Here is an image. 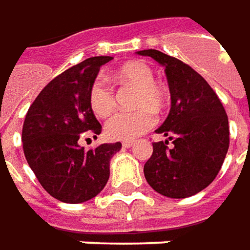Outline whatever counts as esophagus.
I'll return each instance as SVG.
<instances>
[{"label":"esophagus","instance_id":"esophagus-1","mask_svg":"<svg viewBox=\"0 0 250 250\" xmlns=\"http://www.w3.org/2000/svg\"><path fill=\"white\" fill-rule=\"evenodd\" d=\"M122 145H123V148H131L134 145L133 141H123L122 142Z\"/></svg>","mask_w":250,"mask_h":250}]
</instances>
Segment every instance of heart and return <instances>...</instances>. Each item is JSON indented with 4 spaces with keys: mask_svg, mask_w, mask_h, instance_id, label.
Instances as JSON below:
<instances>
[{
    "mask_svg": "<svg viewBox=\"0 0 250 250\" xmlns=\"http://www.w3.org/2000/svg\"><path fill=\"white\" fill-rule=\"evenodd\" d=\"M115 80L120 84H131L137 87L134 97L133 112H120L110 117L105 125V133L112 140L130 141L146 133L155 125V115L166 108V91L155 82V74L144 62H128L115 72ZM88 101L92 112L98 117H108L116 108L115 92L108 83L95 80L91 84Z\"/></svg>",
    "mask_w": 250,
    "mask_h": 250,
    "instance_id": "b5f03b06",
    "label": "heart"
}]
</instances>
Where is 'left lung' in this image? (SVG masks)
Masks as SVG:
<instances>
[{"label":"left lung","mask_w":250,"mask_h":250,"mask_svg":"<svg viewBox=\"0 0 250 250\" xmlns=\"http://www.w3.org/2000/svg\"><path fill=\"white\" fill-rule=\"evenodd\" d=\"M137 54L151 56L165 67L171 94L168 116L156 130L167 140L152 144V156L144 166L145 178L163 196H192L216 178L226 159L229 128L224 106L191 66L158 49ZM168 139L173 140L170 148Z\"/></svg>","instance_id":"left-lung-1"}]
</instances>
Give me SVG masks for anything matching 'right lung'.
I'll list each match as a JSON object with an SVG mask.
<instances>
[{
  "label": "right lung",
  "mask_w": 250,
  "mask_h": 250,
  "mask_svg": "<svg viewBox=\"0 0 250 250\" xmlns=\"http://www.w3.org/2000/svg\"><path fill=\"white\" fill-rule=\"evenodd\" d=\"M112 56H92L56 76L34 99L22 130L23 152L40 184L65 203L95 198L109 180L112 156L122 144H102L84 151L79 140L101 134L88 92L99 67Z\"/></svg>",
  "instance_id": "1"
}]
</instances>
